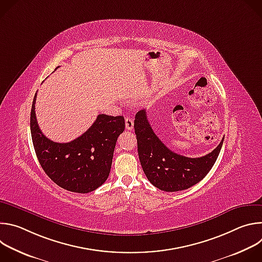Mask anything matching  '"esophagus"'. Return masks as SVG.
Listing matches in <instances>:
<instances>
[{
    "label": "esophagus",
    "instance_id": "1",
    "mask_svg": "<svg viewBox=\"0 0 262 262\" xmlns=\"http://www.w3.org/2000/svg\"><path fill=\"white\" fill-rule=\"evenodd\" d=\"M125 127L127 130H132L134 128V121L132 118H125Z\"/></svg>",
    "mask_w": 262,
    "mask_h": 262
}]
</instances>
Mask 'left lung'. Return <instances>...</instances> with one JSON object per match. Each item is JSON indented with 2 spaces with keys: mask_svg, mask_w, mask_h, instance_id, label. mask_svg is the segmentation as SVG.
I'll list each match as a JSON object with an SVG mask.
<instances>
[{
  "mask_svg": "<svg viewBox=\"0 0 262 262\" xmlns=\"http://www.w3.org/2000/svg\"><path fill=\"white\" fill-rule=\"evenodd\" d=\"M135 133L143 171L155 186L165 192H177L201 181L212 168L224 142L201 158H188L173 152L155 134L147 120L146 110L136 114Z\"/></svg>",
  "mask_w": 262,
  "mask_h": 262,
  "instance_id": "1",
  "label": "left lung"
}]
</instances>
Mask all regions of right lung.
<instances>
[{
    "label": "right lung",
    "mask_w": 262,
    "mask_h": 262,
    "mask_svg": "<svg viewBox=\"0 0 262 262\" xmlns=\"http://www.w3.org/2000/svg\"><path fill=\"white\" fill-rule=\"evenodd\" d=\"M36 96L37 93L32 103L30 128L43 171L69 192L86 194L99 188L108 177L117 139L125 128L123 116L99 114L82 136L68 143H57L48 139L37 123Z\"/></svg>",
    "instance_id": "right-lung-1"
}]
</instances>
